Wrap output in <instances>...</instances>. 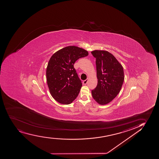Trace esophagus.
<instances>
[{"mask_svg": "<svg viewBox=\"0 0 159 159\" xmlns=\"http://www.w3.org/2000/svg\"><path fill=\"white\" fill-rule=\"evenodd\" d=\"M88 82V79H86V80H83V84H87Z\"/></svg>", "mask_w": 159, "mask_h": 159, "instance_id": "esophagus-1", "label": "esophagus"}]
</instances>
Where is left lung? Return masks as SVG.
Returning <instances> with one entry per match:
<instances>
[{"label": "left lung", "mask_w": 159, "mask_h": 159, "mask_svg": "<svg viewBox=\"0 0 159 159\" xmlns=\"http://www.w3.org/2000/svg\"><path fill=\"white\" fill-rule=\"evenodd\" d=\"M96 58L98 84L92 90V95L98 103L107 104L115 98L124 80L123 67L115 57L107 51H92Z\"/></svg>", "instance_id": "8db88e82"}]
</instances>
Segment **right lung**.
Here are the masks:
<instances>
[{"mask_svg":"<svg viewBox=\"0 0 159 159\" xmlns=\"http://www.w3.org/2000/svg\"><path fill=\"white\" fill-rule=\"evenodd\" d=\"M88 51L76 46H68L55 52L48 64L46 76L50 92L60 103H71L79 95L82 86L74 64L86 57Z\"/></svg>","mask_w":159,"mask_h":159,"instance_id":"right-lung-1","label":"right lung"}]
</instances>
